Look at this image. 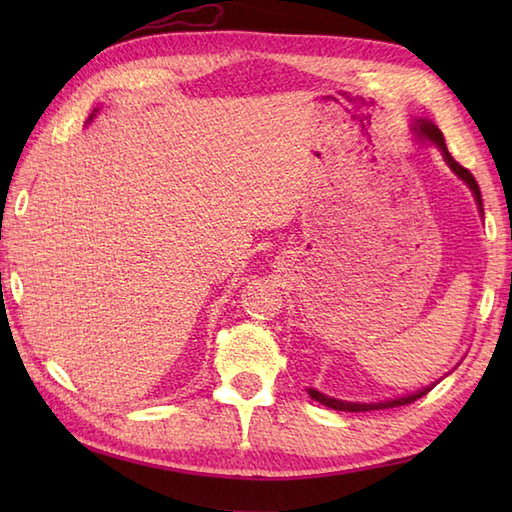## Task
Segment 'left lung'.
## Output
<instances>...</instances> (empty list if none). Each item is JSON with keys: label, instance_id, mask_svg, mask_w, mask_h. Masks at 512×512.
Returning <instances> with one entry per match:
<instances>
[{"label": "left lung", "instance_id": "obj_1", "mask_svg": "<svg viewBox=\"0 0 512 512\" xmlns=\"http://www.w3.org/2000/svg\"><path fill=\"white\" fill-rule=\"evenodd\" d=\"M413 132L418 134V138L429 140V143H433V145H436V147L442 151L444 160H447V165L451 167V171L455 173V176H458L460 180H464L466 184H469V189H471L473 195H475L477 209H480V213H484V209H482V193H480V187H477L473 173H471L469 169H464V167L460 165V162H455V158L449 154L447 145H444V136H442L440 129H438L436 125H433V123L424 121V118H418V121L413 123ZM431 387H436V385H431ZM431 387H424V389L416 391V394H407V396H398V398H389V400H380V402H347V400H336V398H332V396L321 394V391L312 389V387L308 389V394H310L312 400H317V402H321V405L330 407V409H336V411H374V409H391V407L409 405V402L418 400V398H422L424 394H427V391H429Z\"/></svg>", "mask_w": 512, "mask_h": 512}]
</instances>
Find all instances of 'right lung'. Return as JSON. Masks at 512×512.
<instances>
[{
  "instance_id": "right-lung-1",
  "label": "right lung",
  "mask_w": 512,
  "mask_h": 512,
  "mask_svg": "<svg viewBox=\"0 0 512 512\" xmlns=\"http://www.w3.org/2000/svg\"><path fill=\"white\" fill-rule=\"evenodd\" d=\"M92 116H94V114H92ZM92 116H90V118H92Z\"/></svg>"
}]
</instances>
